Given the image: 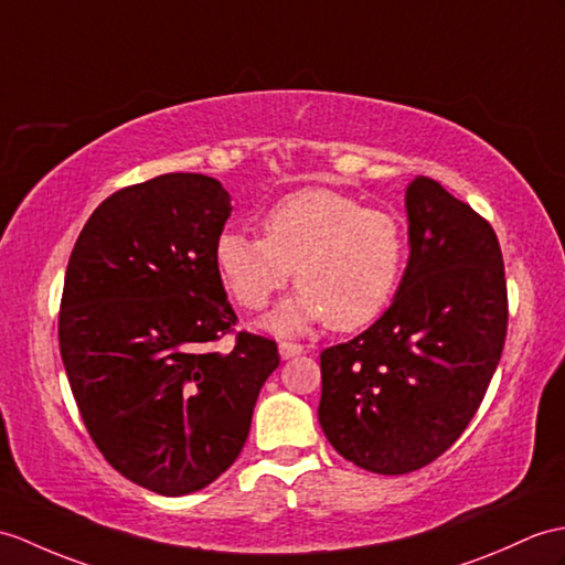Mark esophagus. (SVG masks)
Masks as SVG:
<instances>
[{"instance_id": "obj_1", "label": "esophagus", "mask_w": 565, "mask_h": 565, "mask_svg": "<svg viewBox=\"0 0 565 565\" xmlns=\"http://www.w3.org/2000/svg\"><path fill=\"white\" fill-rule=\"evenodd\" d=\"M306 349L300 347V344H294V342H281L279 344V353H281V359L284 361H288V359H296V356H300V353H303Z\"/></svg>"}]
</instances>
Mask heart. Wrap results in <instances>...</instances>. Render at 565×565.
Segmentation results:
<instances>
[{"mask_svg": "<svg viewBox=\"0 0 565 565\" xmlns=\"http://www.w3.org/2000/svg\"><path fill=\"white\" fill-rule=\"evenodd\" d=\"M265 238L223 231L214 257L221 279L245 310H262L291 279L300 291L271 315L277 332H300L324 320L349 332L373 322L395 296L406 238L383 209L332 190L284 196L262 218Z\"/></svg>", "mask_w": 565, "mask_h": 565, "instance_id": "obj_1", "label": "heart"}]
</instances>
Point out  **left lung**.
<instances>
[{
  "label": "left lung",
  "instance_id": "obj_1",
  "mask_svg": "<svg viewBox=\"0 0 565 565\" xmlns=\"http://www.w3.org/2000/svg\"><path fill=\"white\" fill-rule=\"evenodd\" d=\"M409 262L369 330L320 353L318 418L332 448L375 475H409L462 436L508 330L501 245L440 182L406 188Z\"/></svg>",
  "mask_w": 565,
  "mask_h": 565
}]
</instances>
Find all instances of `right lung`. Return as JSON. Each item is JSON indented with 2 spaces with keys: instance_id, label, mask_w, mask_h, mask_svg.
I'll list each match as a JSON object with an SVG mask.
<instances>
[{
  "instance_id": "right-lung-1",
  "label": "right lung",
  "mask_w": 565,
  "mask_h": 565,
  "mask_svg": "<svg viewBox=\"0 0 565 565\" xmlns=\"http://www.w3.org/2000/svg\"><path fill=\"white\" fill-rule=\"evenodd\" d=\"M231 194L200 173L117 190L78 233L60 351L88 436L122 477L185 495L226 471L250 433L277 342L238 332L214 247Z\"/></svg>"
}]
</instances>
